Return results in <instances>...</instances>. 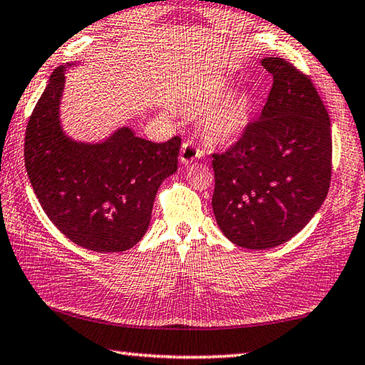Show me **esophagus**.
<instances>
[{
  "label": "esophagus",
  "mask_w": 365,
  "mask_h": 365,
  "mask_svg": "<svg viewBox=\"0 0 365 365\" xmlns=\"http://www.w3.org/2000/svg\"><path fill=\"white\" fill-rule=\"evenodd\" d=\"M201 158V151L200 148L196 147L193 142H185L182 145V150H180V163L183 165H188L196 160H200Z\"/></svg>",
  "instance_id": "1"
}]
</instances>
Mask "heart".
Instances as JSON below:
<instances>
[{"mask_svg": "<svg viewBox=\"0 0 365 365\" xmlns=\"http://www.w3.org/2000/svg\"><path fill=\"white\" fill-rule=\"evenodd\" d=\"M227 78H212L191 92L187 101L188 113L204 115L202 134L214 147L235 143L250 121L254 102L247 92H230Z\"/></svg>", "mask_w": 365, "mask_h": 365, "instance_id": "heart-1", "label": "heart"}]
</instances>
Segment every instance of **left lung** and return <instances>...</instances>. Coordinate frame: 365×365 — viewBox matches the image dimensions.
I'll return each mask as SVG.
<instances>
[{
  "label": "left lung",
  "instance_id": "1",
  "mask_svg": "<svg viewBox=\"0 0 365 365\" xmlns=\"http://www.w3.org/2000/svg\"><path fill=\"white\" fill-rule=\"evenodd\" d=\"M262 65L273 88L260 118L212 161L218 228L255 250L300 233L321 209L332 174L330 119L311 79L279 57Z\"/></svg>",
  "mask_w": 365,
  "mask_h": 365
}]
</instances>
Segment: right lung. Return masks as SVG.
I'll use <instances>...</instances> for the list:
<instances>
[{
  "label": "right lung",
  "instance_id": "1",
  "mask_svg": "<svg viewBox=\"0 0 365 365\" xmlns=\"http://www.w3.org/2000/svg\"><path fill=\"white\" fill-rule=\"evenodd\" d=\"M61 65L30 116L25 168L46 215L79 247L124 252L142 240L158 190L175 174L180 138L155 143L121 125L101 142H79L63 130Z\"/></svg>",
  "mask_w": 365,
  "mask_h": 365
}]
</instances>
